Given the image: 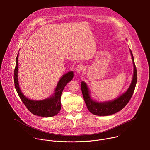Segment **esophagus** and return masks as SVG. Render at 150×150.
I'll return each mask as SVG.
<instances>
[{
    "instance_id": "esophagus-1",
    "label": "esophagus",
    "mask_w": 150,
    "mask_h": 150,
    "mask_svg": "<svg viewBox=\"0 0 150 150\" xmlns=\"http://www.w3.org/2000/svg\"><path fill=\"white\" fill-rule=\"evenodd\" d=\"M83 68H84V67H83V65H82V64H80V65H78L76 66V71L78 73H81L83 70Z\"/></svg>"
}]
</instances>
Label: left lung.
<instances>
[{"label": "left lung", "mask_w": 150, "mask_h": 150, "mask_svg": "<svg viewBox=\"0 0 150 150\" xmlns=\"http://www.w3.org/2000/svg\"><path fill=\"white\" fill-rule=\"evenodd\" d=\"M130 52L134 65V74L132 80L129 88L118 98L109 101L102 103L97 102L91 98L90 95V92L87 84L83 81L81 83V91L85 103L86 104L88 110L92 114L97 116H109L115 114L123 109L131 100L137 84V71L135 65L134 56L131 49Z\"/></svg>", "instance_id": "obj_1"}]
</instances>
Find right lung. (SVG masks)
<instances>
[{
  "instance_id": "1",
  "label": "right lung",
  "mask_w": 150,
  "mask_h": 150,
  "mask_svg": "<svg viewBox=\"0 0 150 150\" xmlns=\"http://www.w3.org/2000/svg\"><path fill=\"white\" fill-rule=\"evenodd\" d=\"M19 54V53H18ZM18 54L16 58V65L14 70V83L16 92L21 101L26 106L28 110L33 115L44 117H49L56 115L60 110L61 103L60 98L62 93L67 85L74 77V72H69L64 74L57 83L53 95L43 100L35 101L27 98L21 92L18 83Z\"/></svg>"
}]
</instances>
